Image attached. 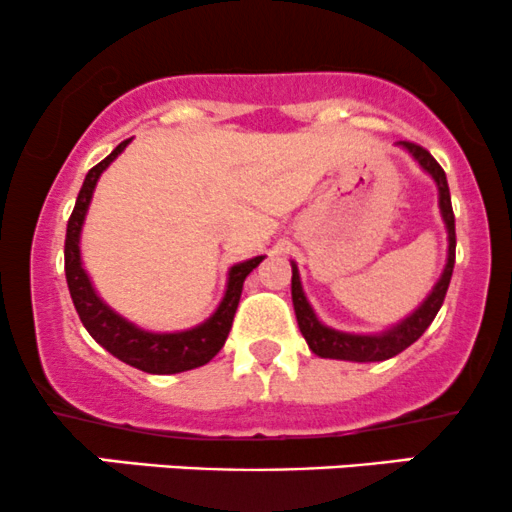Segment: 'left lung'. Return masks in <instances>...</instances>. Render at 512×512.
I'll list each match as a JSON object with an SVG mask.
<instances>
[{
  "label": "left lung",
  "mask_w": 512,
  "mask_h": 512,
  "mask_svg": "<svg viewBox=\"0 0 512 512\" xmlns=\"http://www.w3.org/2000/svg\"><path fill=\"white\" fill-rule=\"evenodd\" d=\"M403 150L413 155V160L423 167L425 172L435 179L437 184V204H440L442 221L447 228V265L442 269L440 279L432 286V291L425 296V301L415 308L413 313H408L406 318L398 320L391 328L381 330V333H342V330L330 328V325L320 323L313 306L308 303L306 294H303V284L299 277V267L296 262H291V301H294V313L299 320V330L306 338L308 347H311L313 355L325 357V359H345V362H384V359L396 357L398 352H403L406 347H411L425 330L430 328V323L435 320L437 311L442 308V301L447 296L449 279H452L454 269V250H457V235H454V213H452V199H449V187L445 170L437 165V160L428 150L420 148V145L408 143L403 140Z\"/></svg>",
  "instance_id": "obj_1"
}]
</instances>
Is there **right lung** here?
I'll use <instances>...</instances> for the list:
<instances>
[{"label":"right lung","instance_id":"obj_1","mask_svg":"<svg viewBox=\"0 0 512 512\" xmlns=\"http://www.w3.org/2000/svg\"><path fill=\"white\" fill-rule=\"evenodd\" d=\"M128 143H131V140H123V143L116 145V148L111 150V155H106L104 160H101L99 165H94L92 170L87 172V177H84L82 189L75 201V209H72L70 221H67V289H70L72 303H75L87 333L116 359H121V362L131 364V367L148 374L189 372V369L204 367L206 362H211V359L221 352V347L226 345L230 325H233V316L235 311H238L240 294H243L245 277L265 260V255L238 262V265L228 269L226 294H223L221 303H218L216 311H213L204 323L194 325V328L177 330V333H150V330L138 328L136 323L119 316L109 303L101 301L97 289L92 286V279H89L87 269L82 265L80 238L84 218H87L89 204H92V196L94 189H97L101 172L126 150Z\"/></svg>","mask_w":512,"mask_h":512}]
</instances>
